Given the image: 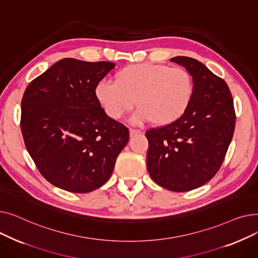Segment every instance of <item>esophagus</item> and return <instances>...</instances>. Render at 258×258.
I'll use <instances>...</instances> for the list:
<instances>
[{"label": "esophagus", "instance_id": "esophagus-1", "mask_svg": "<svg viewBox=\"0 0 258 258\" xmlns=\"http://www.w3.org/2000/svg\"><path fill=\"white\" fill-rule=\"evenodd\" d=\"M141 133H142V132L139 131V130L131 128V130H130V136H131V137H135V136H137V135H139V134H141Z\"/></svg>", "mask_w": 258, "mask_h": 258}]
</instances>
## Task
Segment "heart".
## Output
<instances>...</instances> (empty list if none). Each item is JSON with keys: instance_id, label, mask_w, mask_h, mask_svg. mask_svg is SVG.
I'll return each mask as SVG.
<instances>
[{"instance_id": "heart-1", "label": "heart", "mask_w": 258, "mask_h": 258, "mask_svg": "<svg viewBox=\"0 0 258 258\" xmlns=\"http://www.w3.org/2000/svg\"><path fill=\"white\" fill-rule=\"evenodd\" d=\"M105 114L121 119L136 103L133 124L153 121L164 126L180 119L191 102L194 80L186 69L166 64L137 63L120 70L115 83L102 80L95 90Z\"/></svg>"}]
</instances>
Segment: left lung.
<instances>
[{"label": "left lung", "mask_w": 258, "mask_h": 258, "mask_svg": "<svg viewBox=\"0 0 258 258\" xmlns=\"http://www.w3.org/2000/svg\"><path fill=\"white\" fill-rule=\"evenodd\" d=\"M170 60L192 76V99L180 119L145 133L146 165L158 185L183 192L206 184L219 171L233 137L235 112L227 84L205 64L187 56Z\"/></svg>", "instance_id": "left-lung-1"}]
</instances>
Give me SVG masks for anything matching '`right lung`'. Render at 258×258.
<instances>
[{"label": "right lung", "mask_w": 258, "mask_h": 258, "mask_svg": "<svg viewBox=\"0 0 258 258\" xmlns=\"http://www.w3.org/2000/svg\"><path fill=\"white\" fill-rule=\"evenodd\" d=\"M114 67L63 58L24 93L21 128L27 151L43 177L63 190L87 194L102 186L128 142L127 127L105 114L95 94Z\"/></svg>", "instance_id": "add662e5"}]
</instances>
